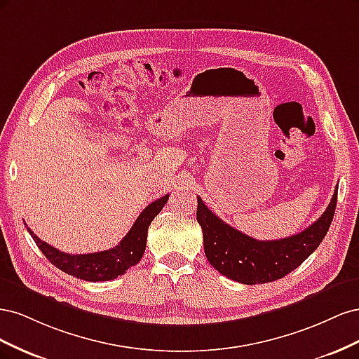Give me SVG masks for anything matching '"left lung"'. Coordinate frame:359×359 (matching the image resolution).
I'll list each match as a JSON object with an SVG mask.
<instances>
[{"label": "left lung", "mask_w": 359, "mask_h": 359, "mask_svg": "<svg viewBox=\"0 0 359 359\" xmlns=\"http://www.w3.org/2000/svg\"><path fill=\"white\" fill-rule=\"evenodd\" d=\"M337 189L319 219L307 229L283 240L259 241L219 219L198 198V223L203 233V248L208 262L243 285H262L283 278L298 268L327 235L337 205Z\"/></svg>", "instance_id": "8db88e82"}]
</instances>
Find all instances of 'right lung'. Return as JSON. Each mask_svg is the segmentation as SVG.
Masks as SVG:
<instances>
[{"instance_id": "obj_1", "label": "right lung", "mask_w": 359, "mask_h": 359, "mask_svg": "<svg viewBox=\"0 0 359 359\" xmlns=\"http://www.w3.org/2000/svg\"><path fill=\"white\" fill-rule=\"evenodd\" d=\"M169 194L161 196L160 199L149 203L147 208L140 212L136 219L132 229L123 238L121 243L114 248L104 250L99 253H88V255H69L62 253L55 247L49 245L48 243L41 241L37 235H34L29 227L27 231L32 236V240L39 245L41 253L52 265H55L58 269L64 271L66 274H70L76 278L85 281H107L114 280L118 276H123L128 268L135 266L144 256L147 247V235L148 227L154 217L161 211L163 206L166 205Z\"/></svg>"}]
</instances>
